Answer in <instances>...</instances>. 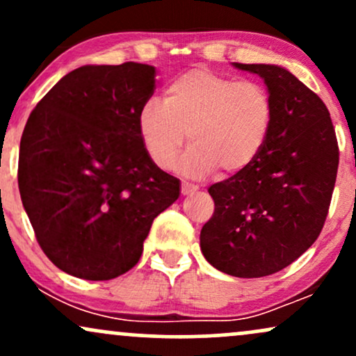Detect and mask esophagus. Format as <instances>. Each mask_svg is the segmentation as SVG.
Here are the masks:
<instances>
[{"label":"esophagus","mask_w":356,"mask_h":356,"mask_svg":"<svg viewBox=\"0 0 356 356\" xmlns=\"http://www.w3.org/2000/svg\"><path fill=\"white\" fill-rule=\"evenodd\" d=\"M197 189H199V186H195V184H191V182H186V181H184L181 186V192L184 195L191 194V192H195Z\"/></svg>","instance_id":"34e87169"}]
</instances>
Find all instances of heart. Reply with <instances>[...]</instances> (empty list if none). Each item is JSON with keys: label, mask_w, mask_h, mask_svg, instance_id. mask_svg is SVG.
<instances>
[{"label": "heart", "mask_w": 356, "mask_h": 356, "mask_svg": "<svg viewBox=\"0 0 356 356\" xmlns=\"http://www.w3.org/2000/svg\"><path fill=\"white\" fill-rule=\"evenodd\" d=\"M275 118L269 92L256 81L194 68L165 88L164 104L149 100L138 113V134L154 164L169 169L187 136L192 142L179 170L204 177L248 169L266 144Z\"/></svg>", "instance_id": "b5f03b06"}]
</instances>
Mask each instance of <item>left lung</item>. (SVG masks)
<instances>
[{"label":"left lung","instance_id":"1","mask_svg":"<svg viewBox=\"0 0 356 356\" xmlns=\"http://www.w3.org/2000/svg\"><path fill=\"white\" fill-rule=\"evenodd\" d=\"M266 83L275 118L248 169L209 187L214 214L201 251L219 271L263 277L289 266L318 239L337 181L338 142L326 105L277 65L234 63Z\"/></svg>","mask_w":356,"mask_h":356}]
</instances>
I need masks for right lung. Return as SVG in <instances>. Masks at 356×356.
<instances>
[{"label": "right lung", "mask_w": 356, "mask_h": 356, "mask_svg": "<svg viewBox=\"0 0 356 356\" xmlns=\"http://www.w3.org/2000/svg\"><path fill=\"white\" fill-rule=\"evenodd\" d=\"M154 88L150 65H85L24 125L19 195L40 248L68 275L107 281L132 269L154 219L181 194L138 134Z\"/></svg>", "instance_id": "1"}]
</instances>
